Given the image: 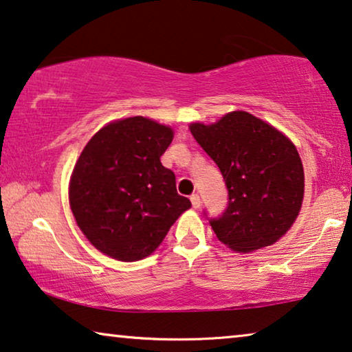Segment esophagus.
<instances>
[{"label": "esophagus", "mask_w": 352, "mask_h": 352, "mask_svg": "<svg viewBox=\"0 0 352 352\" xmlns=\"http://www.w3.org/2000/svg\"><path fill=\"white\" fill-rule=\"evenodd\" d=\"M190 201H192V206L195 208V210H198V208L201 206L200 195H198V193H192V195H190Z\"/></svg>", "instance_id": "obj_1"}]
</instances>
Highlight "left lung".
<instances>
[{"label":"left lung","instance_id":"obj_1","mask_svg":"<svg viewBox=\"0 0 352 352\" xmlns=\"http://www.w3.org/2000/svg\"><path fill=\"white\" fill-rule=\"evenodd\" d=\"M190 131L221 170L227 206L211 217L216 236L233 251L251 252L276 243L298 216L305 175L292 141L246 111Z\"/></svg>","mask_w":352,"mask_h":352}]
</instances>
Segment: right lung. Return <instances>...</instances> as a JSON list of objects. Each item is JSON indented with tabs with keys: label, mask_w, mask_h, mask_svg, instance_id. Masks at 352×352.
<instances>
[{
	"label": "right lung",
	"mask_w": 352,
	"mask_h": 352,
	"mask_svg": "<svg viewBox=\"0 0 352 352\" xmlns=\"http://www.w3.org/2000/svg\"><path fill=\"white\" fill-rule=\"evenodd\" d=\"M173 130L136 116L116 120L84 147L69 182V205L89 241L122 262L155 251L190 200L160 157Z\"/></svg>",
	"instance_id": "obj_1"
}]
</instances>
